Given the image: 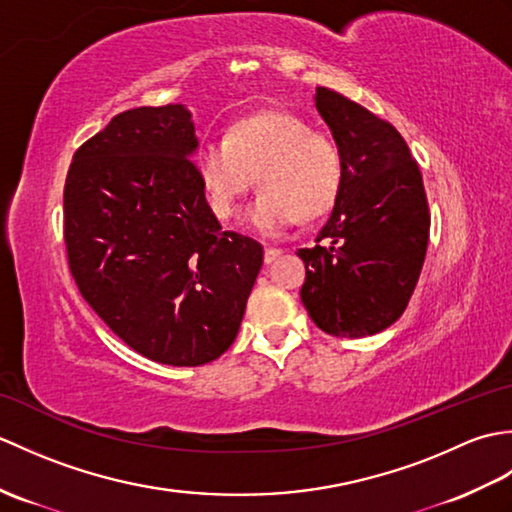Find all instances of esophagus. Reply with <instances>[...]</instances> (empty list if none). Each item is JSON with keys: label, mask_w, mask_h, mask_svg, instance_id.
<instances>
[{"label": "esophagus", "mask_w": 512, "mask_h": 512, "mask_svg": "<svg viewBox=\"0 0 512 512\" xmlns=\"http://www.w3.org/2000/svg\"><path fill=\"white\" fill-rule=\"evenodd\" d=\"M284 255V250H279V248H266L264 250V259H266V264H273V262H277V259Z\"/></svg>", "instance_id": "1"}]
</instances>
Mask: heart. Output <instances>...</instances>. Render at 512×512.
Masks as SVG:
<instances>
[{"instance_id": "1", "label": "heart", "mask_w": 512, "mask_h": 512, "mask_svg": "<svg viewBox=\"0 0 512 512\" xmlns=\"http://www.w3.org/2000/svg\"><path fill=\"white\" fill-rule=\"evenodd\" d=\"M198 173L213 213L231 220L257 182L262 193L248 222L262 233H279L301 220L328 213L343 189L341 147L325 132H312L288 112H262L228 129L224 140L198 149Z\"/></svg>"}]
</instances>
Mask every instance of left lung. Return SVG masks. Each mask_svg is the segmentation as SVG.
Wrapping results in <instances>:
<instances>
[{
  "label": "left lung",
  "instance_id": "obj_1",
  "mask_svg": "<svg viewBox=\"0 0 512 512\" xmlns=\"http://www.w3.org/2000/svg\"><path fill=\"white\" fill-rule=\"evenodd\" d=\"M314 105L341 147L345 178L306 264L301 301L332 336H372L400 319L429 244L418 162L394 125L343 94L317 88Z\"/></svg>",
  "mask_w": 512,
  "mask_h": 512
}]
</instances>
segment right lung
Masks as SVG:
<instances>
[{"label":"right lung","instance_id":"add662e5","mask_svg":"<svg viewBox=\"0 0 512 512\" xmlns=\"http://www.w3.org/2000/svg\"><path fill=\"white\" fill-rule=\"evenodd\" d=\"M195 149L187 107H136L76 149L63 191L83 299L134 352L173 367L231 347L264 264L262 244L222 231Z\"/></svg>","mask_w":512,"mask_h":512}]
</instances>
